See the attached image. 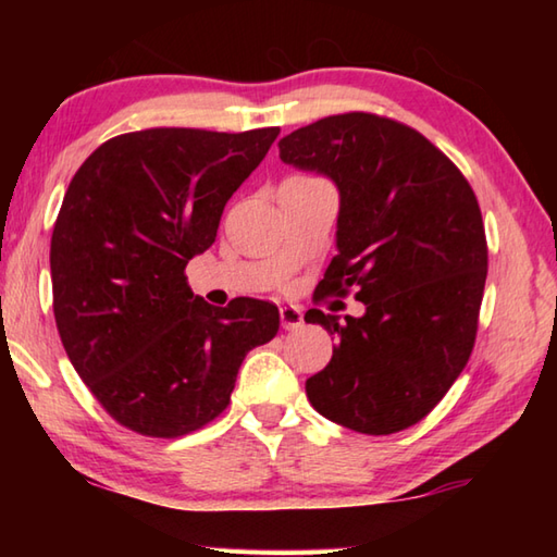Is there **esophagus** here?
<instances>
[{
	"mask_svg": "<svg viewBox=\"0 0 557 557\" xmlns=\"http://www.w3.org/2000/svg\"><path fill=\"white\" fill-rule=\"evenodd\" d=\"M280 322H282V329L295 332V329L305 324V317H301L299 307H280Z\"/></svg>",
	"mask_w": 557,
	"mask_h": 557,
	"instance_id": "esophagus-1",
	"label": "esophagus"
}]
</instances>
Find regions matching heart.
I'll return each mask as SVG.
<instances>
[{"instance_id":"1","label":"heart","mask_w":557,"mask_h":557,"mask_svg":"<svg viewBox=\"0 0 557 557\" xmlns=\"http://www.w3.org/2000/svg\"><path fill=\"white\" fill-rule=\"evenodd\" d=\"M289 182H312V178H307V176H295V178H289Z\"/></svg>"}]
</instances>
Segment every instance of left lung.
Returning a JSON list of instances; mask_svg holds the SVG:
<instances>
[{
    "mask_svg": "<svg viewBox=\"0 0 557 557\" xmlns=\"http://www.w3.org/2000/svg\"><path fill=\"white\" fill-rule=\"evenodd\" d=\"M280 159L336 184L338 252L319 292L354 289L366 305L346 322L305 314L336 336L307 398L363 435L410 428L445 398L474 348L488 258L476 196L418 129L371 112L289 132Z\"/></svg>",
    "mask_w": 557,
    "mask_h": 557,
    "instance_id": "obj_1",
    "label": "left lung"
}]
</instances>
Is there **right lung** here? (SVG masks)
Here are the masks:
<instances>
[{
	"label": "right lung",
	"instance_id": "1",
	"mask_svg": "<svg viewBox=\"0 0 557 557\" xmlns=\"http://www.w3.org/2000/svg\"><path fill=\"white\" fill-rule=\"evenodd\" d=\"M280 127H154L100 145L71 178L51 235L53 317L73 369L120 425L182 437L228 408L245 354L280 329L275 305L213 307L184 270Z\"/></svg>",
	"mask_w": 557,
	"mask_h": 557
}]
</instances>
